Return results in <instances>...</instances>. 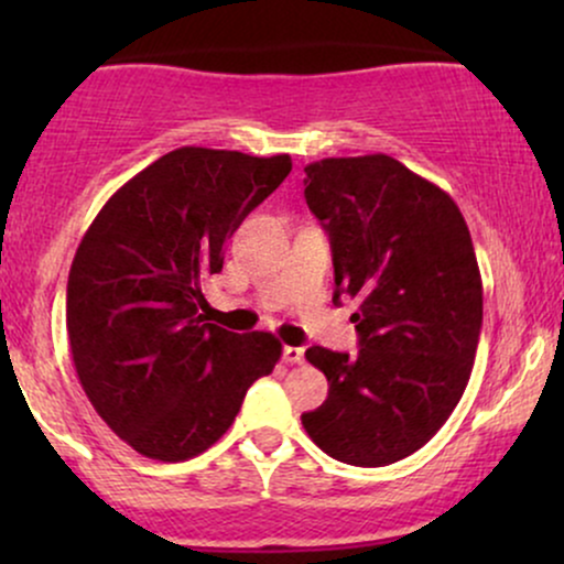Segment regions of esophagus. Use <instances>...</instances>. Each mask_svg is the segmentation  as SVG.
<instances>
[{
	"mask_svg": "<svg viewBox=\"0 0 564 564\" xmlns=\"http://www.w3.org/2000/svg\"><path fill=\"white\" fill-rule=\"evenodd\" d=\"M283 360H286V364H291V366L302 364L304 349L302 347H283Z\"/></svg>",
	"mask_w": 564,
	"mask_h": 564,
	"instance_id": "esophagus-1",
	"label": "esophagus"
}]
</instances>
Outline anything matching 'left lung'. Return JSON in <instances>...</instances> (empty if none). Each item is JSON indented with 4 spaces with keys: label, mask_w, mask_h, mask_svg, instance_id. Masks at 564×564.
Returning a JSON list of instances; mask_svg holds the SVG:
<instances>
[{
    "label": "left lung",
    "mask_w": 564,
    "mask_h": 564,
    "mask_svg": "<svg viewBox=\"0 0 564 564\" xmlns=\"http://www.w3.org/2000/svg\"><path fill=\"white\" fill-rule=\"evenodd\" d=\"M304 172L332 241L334 302H360V349L304 352L328 398L302 424L336 462L387 467L430 443L467 390L482 328L475 246L456 200L398 159H323Z\"/></svg>",
    "instance_id": "obj_1"
}]
</instances>
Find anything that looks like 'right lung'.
Masks as SVG:
<instances>
[{"label": "right lung", "mask_w": 564, "mask_h": 564, "mask_svg": "<svg viewBox=\"0 0 564 564\" xmlns=\"http://www.w3.org/2000/svg\"><path fill=\"white\" fill-rule=\"evenodd\" d=\"M291 172V159L185 145L134 174L84 232L66 328L89 403L134 451L187 462L217 443L281 341L204 323L200 283L225 243Z\"/></svg>", "instance_id": "right-lung-1"}]
</instances>
